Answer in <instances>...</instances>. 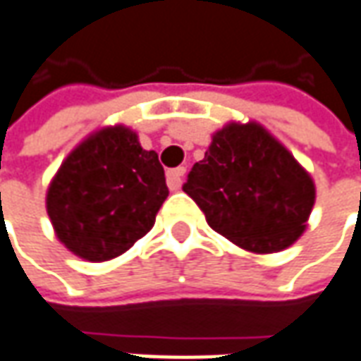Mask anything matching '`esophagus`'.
Wrapping results in <instances>:
<instances>
[{
  "mask_svg": "<svg viewBox=\"0 0 361 361\" xmlns=\"http://www.w3.org/2000/svg\"><path fill=\"white\" fill-rule=\"evenodd\" d=\"M183 176H185V168H173V170L168 171V188L170 190H180L181 181H183Z\"/></svg>",
  "mask_w": 361,
  "mask_h": 361,
  "instance_id": "34e87169",
  "label": "esophagus"
}]
</instances>
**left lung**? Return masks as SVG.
Listing matches in <instances>:
<instances>
[{"mask_svg": "<svg viewBox=\"0 0 361 361\" xmlns=\"http://www.w3.org/2000/svg\"><path fill=\"white\" fill-rule=\"evenodd\" d=\"M183 191L213 231L247 251H283L302 235L314 183L293 154L259 124L219 130Z\"/></svg>", "mask_w": 361, "mask_h": 361, "instance_id": "8db88e82", "label": "left lung"}]
</instances>
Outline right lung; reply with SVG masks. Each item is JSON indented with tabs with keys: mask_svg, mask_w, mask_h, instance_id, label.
I'll use <instances>...</instances> for the list:
<instances>
[{
	"mask_svg": "<svg viewBox=\"0 0 361 361\" xmlns=\"http://www.w3.org/2000/svg\"><path fill=\"white\" fill-rule=\"evenodd\" d=\"M168 193L158 154L116 126L85 140L65 160L47 193V212L67 249L100 263L154 227Z\"/></svg>",
	"mask_w": 361,
	"mask_h": 361,
	"instance_id": "add662e5",
	"label": "right lung"
}]
</instances>
